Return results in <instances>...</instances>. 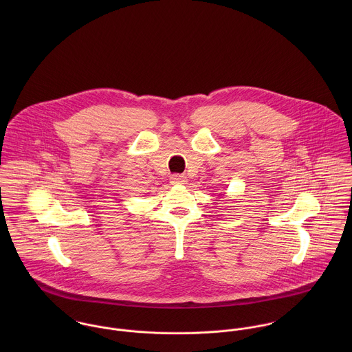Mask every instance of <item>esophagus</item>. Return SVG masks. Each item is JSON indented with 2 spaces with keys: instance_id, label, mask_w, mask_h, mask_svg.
<instances>
[{
  "instance_id": "obj_1",
  "label": "esophagus",
  "mask_w": 352,
  "mask_h": 352,
  "mask_svg": "<svg viewBox=\"0 0 352 352\" xmlns=\"http://www.w3.org/2000/svg\"><path fill=\"white\" fill-rule=\"evenodd\" d=\"M170 183L172 184H186L187 177L184 175H172L170 176Z\"/></svg>"
}]
</instances>
